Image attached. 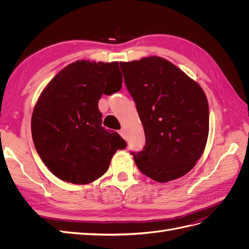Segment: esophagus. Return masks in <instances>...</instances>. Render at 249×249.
I'll use <instances>...</instances> for the list:
<instances>
[{"instance_id": "1", "label": "esophagus", "mask_w": 249, "mask_h": 249, "mask_svg": "<svg viewBox=\"0 0 249 249\" xmlns=\"http://www.w3.org/2000/svg\"><path fill=\"white\" fill-rule=\"evenodd\" d=\"M119 135H120V136H122V137H124V138H125V133H124V129H122V130H119Z\"/></svg>"}]
</instances>
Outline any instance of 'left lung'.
I'll return each instance as SVG.
<instances>
[{"label": "left lung", "mask_w": 249, "mask_h": 249, "mask_svg": "<svg viewBox=\"0 0 249 249\" xmlns=\"http://www.w3.org/2000/svg\"><path fill=\"white\" fill-rule=\"evenodd\" d=\"M136 104L145 145L131 154L143 175L160 183L189 172L209 135V104L196 82L161 57L120 62Z\"/></svg>", "instance_id": "obj_1"}]
</instances>
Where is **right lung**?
Masks as SVG:
<instances>
[{"label":"right lung","instance_id":"add662e5","mask_svg":"<svg viewBox=\"0 0 249 249\" xmlns=\"http://www.w3.org/2000/svg\"><path fill=\"white\" fill-rule=\"evenodd\" d=\"M118 62L69 64L51 80L31 119L35 148L60 179L91 183L107 171L113 155L126 146L114 131L102 126L99 100L122 88Z\"/></svg>","mask_w":249,"mask_h":249}]
</instances>
